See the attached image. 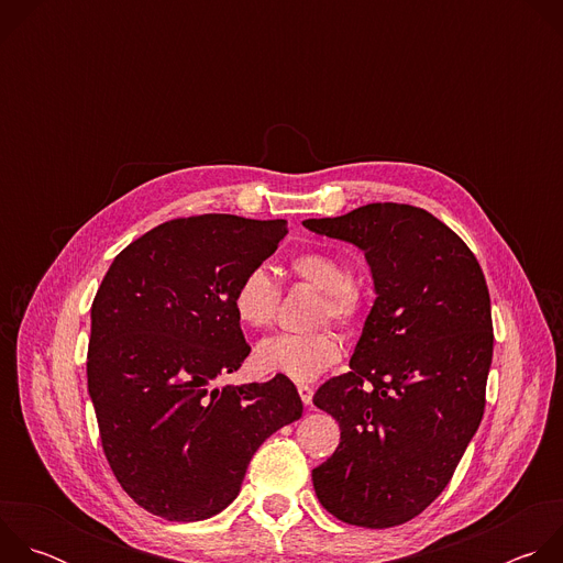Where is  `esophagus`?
<instances>
[{
	"label": "esophagus",
	"mask_w": 563,
	"mask_h": 563,
	"mask_svg": "<svg viewBox=\"0 0 563 563\" xmlns=\"http://www.w3.org/2000/svg\"><path fill=\"white\" fill-rule=\"evenodd\" d=\"M298 394H300V400L305 406H311V398H313V387L309 385H298Z\"/></svg>",
	"instance_id": "34e87169"
}]
</instances>
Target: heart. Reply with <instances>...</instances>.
Returning a JSON list of instances; mask_svg holds the SVG:
<instances>
[{"mask_svg":"<svg viewBox=\"0 0 563 563\" xmlns=\"http://www.w3.org/2000/svg\"><path fill=\"white\" fill-rule=\"evenodd\" d=\"M289 272L320 291L316 311L318 323L356 328L369 309L367 285L350 274L343 256L328 250H305L289 261ZM280 305V287L265 267H252L238 278L231 307L240 323L265 330L269 328ZM343 356V339L334 330L311 334H278L265 339L254 354V363L263 374L287 376L294 383H311L336 365Z\"/></svg>","mask_w":563,"mask_h":563,"instance_id":"b5f03b06","label":"heart"}]
</instances>
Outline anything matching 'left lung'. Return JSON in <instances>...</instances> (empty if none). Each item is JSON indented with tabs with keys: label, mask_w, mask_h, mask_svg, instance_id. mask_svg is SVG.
Returning <instances> with one entry per match:
<instances>
[{
	"label": "left lung",
	"mask_w": 563,
	"mask_h": 563,
	"mask_svg": "<svg viewBox=\"0 0 563 563\" xmlns=\"http://www.w3.org/2000/svg\"><path fill=\"white\" fill-rule=\"evenodd\" d=\"M302 224L361 247L376 289L352 369L313 394L341 428L336 452L311 470L313 490L345 523L400 526L443 493L484 417L495 341L486 276L421 207L372 202Z\"/></svg>",
	"instance_id": "left-lung-1"
}]
</instances>
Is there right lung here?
<instances>
[{"instance_id":"obj_1","label":"right lung","mask_w":563,"mask_h":563,"mask_svg":"<svg viewBox=\"0 0 563 563\" xmlns=\"http://www.w3.org/2000/svg\"><path fill=\"white\" fill-rule=\"evenodd\" d=\"M285 233L287 220L174 218L122 250L93 298L87 376L102 450L151 515H218L263 441L302 415L287 376L216 387L252 352L233 287Z\"/></svg>"}]
</instances>
